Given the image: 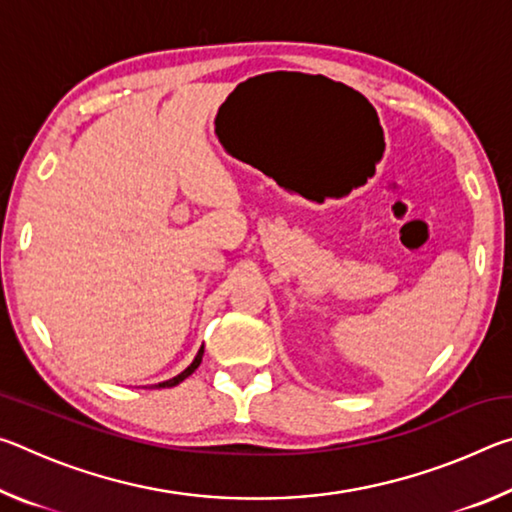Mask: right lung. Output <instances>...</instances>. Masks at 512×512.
<instances>
[{
    "label": "right lung",
    "instance_id": "1",
    "mask_svg": "<svg viewBox=\"0 0 512 512\" xmlns=\"http://www.w3.org/2000/svg\"><path fill=\"white\" fill-rule=\"evenodd\" d=\"M201 361H203V348L201 350H198V354H196V359L192 361V366H187L183 372H180V375L178 377H173V379H167V381H162V384H158V386H155V388H171V386H178L180 384V381H183V379H187L189 375H192V372L198 368V366H201Z\"/></svg>",
    "mask_w": 512,
    "mask_h": 512
}]
</instances>
